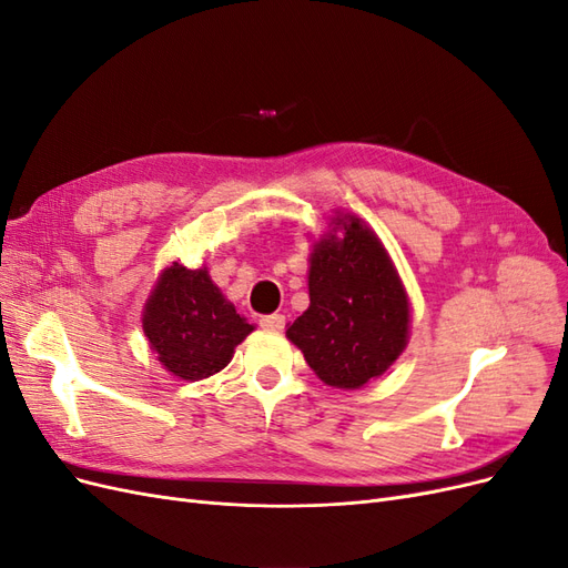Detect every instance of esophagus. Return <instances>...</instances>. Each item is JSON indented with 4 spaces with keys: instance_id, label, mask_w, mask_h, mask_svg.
<instances>
[{
    "instance_id": "34e87169",
    "label": "esophagus",
    "mask_w": 568,
    "mask_h": 568,
    "mask_svg": "<svg viewBox=\"0 0 568 568\" xmlns=\"http://www.w3.org/2000/svg\"><path fill=\"white\" fill-rule=\"evenodd\" d=\"M261 326H263V329H270V332H280V329H284V315H280V313L263 315Z\"/></svg>"
}]
</instances>
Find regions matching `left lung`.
I'll list each match as a JSON object with an SVG mask.
<instances>
[{
    "label": "left lung",
    "mask_w": 568,
    "mask_h": 568,
    "mask_svg": "<svg viewBox=\"0 0 568 568\" xmlns=\"http://www.w3.org/2000/svg\"><path fill=\"white\" fill-rule=\"evenodd\" d=\"M329 227L311 253V305L286 336L326 386L353 390L405 351L409 301L379 236L363 220L338 215Z\"/></svg>",
    "instance_id": "1"
}]
</instances>
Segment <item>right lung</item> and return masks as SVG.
Wrapping results in <instances>:
<instances>
[{
    "mask_svg": "<svg viewBox=\"0 0 568 568\" xmlns=\"http://www.w3.org/2000/svg\"><path fill=\"white\" fill-rule=\"evenodd\" d=\"M144 334L161 365L184 382L209 379L230 365L253 324L222 296L205 267L173 263L161 272L142 315Z\"/></svg>",
    "mask_w": 568,
    "mask_h": 568,
    "instance_id": "obj_1",
    "label": "right lung"
}]
</instances>
